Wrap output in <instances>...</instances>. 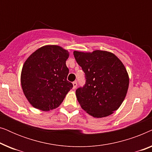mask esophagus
Here are the masks:
<instances>
[{
	"instance_id": "obj_1",
	"label": "esophagus",
	"mask_w": 152,
	"mask_h": 152,
	"mask_svg": "<svg viewBox=\"0 0 152 152\" xmlns=\"http://www.w3.org/2000/svg\"><path fill=\"white\" fill-rule=\"evenodd\" d=\"M72 85H73V89H75L77 86V82L76 81H75V82H72Z\"/></svg>"
}]
</instances>
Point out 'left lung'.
<instances>
[{
  "label": "left lung",
  "instance_id": "8db88e82",
  "mask_svg": "<svg viewBox=\"0 0 152 152\" xmlns=\"http://www.w3.org/2000/svg\"><path fill=\"white\" fill-rule=\"evenodd\" d=\"M85 73L86 82L76 90L81 107L94 118L111 115L122 104L129 79L124 64L114 54L104 50L74 51Z\"/></svg>",
  "mask_w": 152,
  "mask_h": 152
}]
</instances>
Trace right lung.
I'll list each match as a JSON object with an SVG mask.
<instances>
[{"label": "right lung", "mask_w": 152, "mask_h": 152, "mask_svg": "<svg viewBox=\"0 0 152 152\" xmlns=\"http://www.w3.org/2000/svg\"><path fill=\"white\" fill-rule=\"evenodd\" d=\"M69 53L55 45H45L29 57L23 66L20 82L32 107L43 111L61 104L73 85L67 80Z\"/></svg>", "instance_id": "1"}]
</instances>
